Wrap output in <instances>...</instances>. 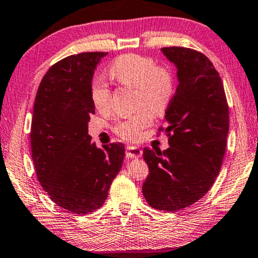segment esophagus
Here are the masks:
<instances>
[{"mask_svg": "<svg viewBox=\"0 0 258 258\" xmlns=\"http://www.w3.org/2000/svg\"><path fill=\"white\" fill-rule=\"evenodd\" d=\"M141 155H142V150L139 148V147L127 146V148H126V157L139 158V157H141Z\"/></svg>", "mask_w": 258, "mask_h": 258, "instance_id": "esophagus-1", "label": "esophagus"}]
</instances>
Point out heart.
<instances>
[{"mask_svg": "<svg viewBox=\"0 0 258 258\" xmlns=\"http://www.w3.org/2000/svg\"><path fill=\"white\" fill-rule=\"evenodd\" d=\"M109 75L119 85L137 88V104L142 109L132 116L118 120L112 128L121 139L136 141L141 137L142 131L153 122L154 112L162 113L169 107L175 91L173 72L167 67L156 65L150 57L124 54L110 64ZM91 97L94 107L99 111H105L110 108L111 91L100 78L93 80Z\"/></svg>", "mask_w": 258, "mask_h": 258, "instance_id": "1", "label": "heart"}]
</instances>
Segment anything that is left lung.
<instances>
[{
    "label": "left lung",
    "mask_w": 258,
    "mask_h": 258,
    "mask_svg": "<svg viewBox=\"0 0 258 258\" xmlns=\"http://www.w3.org/2000/svg\"><path fill=\"white\" fill-rule=\"evenodd\" d=\"M177 67L179 85L165 112L166 150L144 149L149 175L142 193L154 209L174 212L198 202L217 178L230 127L224 86L202 52L185 47L162 48Z\"/></svg>",
    "instance_id": "obj_1"
}]
</instances>
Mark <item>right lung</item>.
Returning <instances> with one entry per match:
<instances>
[{"instance_id": "right-lung-1", "label": "right lung", "mask_w": 258, "mask_h": 258, "mask_svg": "<svg viewBox=\"0 0 258 258\" xmlns=\"http://www.w3.org/2000/svg\"><path fill=\"white\" fill-rule=\"evenodd\" d=\"M108 52L71 55L51 65L36 92L31 148L36 177L49 198L71 214L102 207L121 169V142L97 148L88 136L95 113L91 85L97 63Z\"/></svg>"}]
</instances>
